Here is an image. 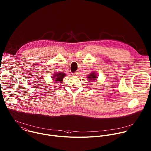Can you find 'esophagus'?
Here are the masks:
<instances>
[{
  "label": "esophagus",
  "mask_w": 151,
  "mask_h": 151,
  "mask_svg": "<svg viewBox=\"0 0 151 151\" xmlns=\"http://www.w3.org/2000/svg\"><path fill=\"white\" fill-rule=\"evenodd\" d=\"M79 72L78 70H77V71H76L75 73H73V75L74 76H76V75H79Z\"/></svg>",
  "instance_id": "obj_1"
}]
</instances>
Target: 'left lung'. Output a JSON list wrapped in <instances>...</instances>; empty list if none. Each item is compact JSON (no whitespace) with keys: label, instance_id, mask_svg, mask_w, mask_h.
Returning a JSON list of instances; mask_svg holds the SVG:
<instances>
[{"label":"left lung","instance_id":"left-lung-1","mask_svg":"<svg viewBox=\"0 0 151 151\" xmlns=\"http://www.w3.org/2000/svg\"><path fill=\"white\" fill-rule=\"evenodd\" d=\"M87 78H88V79H89L88 81H95V78H97V76L95 73H92L89 74V75L88 76Z\"/></svg>","mask_w":151,"mask_h":151}]
</instances>
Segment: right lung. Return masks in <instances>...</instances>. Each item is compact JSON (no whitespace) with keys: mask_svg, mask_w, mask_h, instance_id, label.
I'll return each instance as SVG.
<instances>
[{"mask_svg":"<svg viewBox=\"0 0 151 151\" xmlns=\"http://www.w3.org/2000/svg\"><path fill=\"white\" fill-rule=\"evenodd\" d=\"M66 75L64 73H56L53 75V79L55 81V82H62V80L63 79V78Z\"/></svg>","mask_w":151,"mask_h":151,"instance_id":"obj_1","label":"right lung"}]
</instances>
